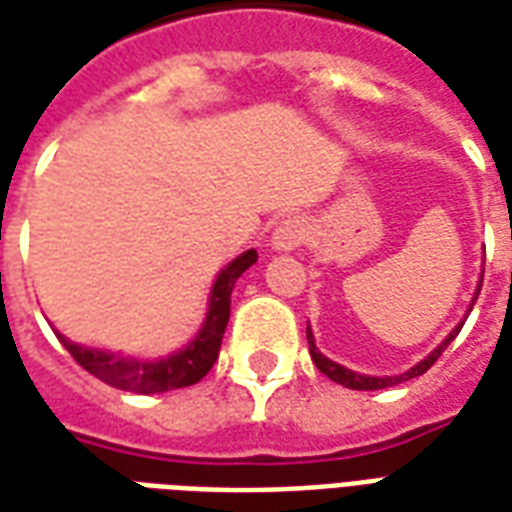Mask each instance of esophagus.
<instances>
[{
  "label": "esophagus",
  "instance_id": "esophagus-1",
  "mask_svg": "<svg viewBox=\"0 0 512 512\" xmlns=\"http://www.w3.org/2000/svg\"><path fill=\"white\" fill-rule=\"evenodd\" d=\"M309 238V227L301 217H287L285 222H279V227L274 230V238L271 244L274 249H282V252H290L295 246H301Z\"/></svg>",
  "mask_w": 512,
  "mask_h": 512
}]
</instances>
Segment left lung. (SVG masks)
I'll return each instance as SVG.
<instances>
[{
  "mask_svg": "<svg viewBox=\"0 0 512 512\" xmlns=\"http://www.w3.org/2000/svg\"><path fill=\"white\" fill-rule=\"evenodd\" d=\"M480 285H483V279H480ZM478 293H480V290H478ZM478 293H475V301H478ZM475 301H472V304H475ZM469 312H472V306H469ZM461 325H464V323H461ZM461 325H458L456 331L450 333L445 342L439 344L437 350L431 352L429 358H423L418 366H412L410 372L399 374V377H366V374H355V372H350V369L339 366V363H333L331 358H325L323 352H317V344H314L312 328H309V325H306V339H309V352H312L314 366H317V369H320V372H323L328 380L339 382V385H344V388H352V391H380V388H391V385H399V382L412 380V377H420L423 372H429L431 366L437 363L439 355L448 350V344L456 339L458 331H461Z\"/></svg>",
  "mask_w": 512,
  "mask_h": 512,
  "instance_id": "8db88e82",
  "label": "left lung"
}]
</instances>
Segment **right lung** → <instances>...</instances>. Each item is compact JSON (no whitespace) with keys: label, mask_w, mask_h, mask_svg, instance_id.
Masks as SVG:
<instances>
[{"label":"right lung","mask_w":512,"mask_h":512,"mask_svg":"<svg viewBox=\"0 0 512 512\" xmlns=\"http://www.w3.org/2000/svg\"><path fill=\"white\" fill-rule=\"evenodd\" d=\"M255 260L257 252L249 249V252L236 257L217 276L214 290H211L206 323H203L198 336L184 350L173 352L170 358H162V361L154 363L130 361V358H121V355H113V352L92 350V347H81V344L67 342L64 336H59V342L67 347V352L73 355L78 366H83L97 380L111 385V388H119V391L165 393L173 391V388L195 385L217 363L222 336H225L227 320H230V293H233V285H236L238 276L244 274L249 266H255Z\"/></svg>","instance_id":"1"}]
</instances>
